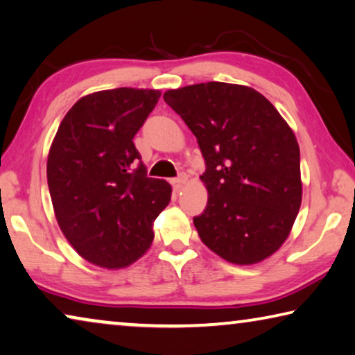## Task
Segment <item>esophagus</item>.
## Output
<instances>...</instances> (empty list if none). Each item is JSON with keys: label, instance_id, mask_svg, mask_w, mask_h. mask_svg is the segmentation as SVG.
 I'll return each instance as SVG.
<instances>
[{"label": "esophagus", "instance_id": "obj_1", "mask_svg": "<svg viewBox=\"0 0 355 355\" xmlns=\"http://www.w3.org/2000/svg\"><path fill=\"white\" fill-rule=\"evenodd\" d=\"M187 182H188V175H187V173H182L180 177L172 180V184H173V187H177V188H182L183 184H187Z\"/></svg>", "mask_w": 355, "mask_h": 355}]
</instances>
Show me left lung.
<instances>
[{
	"mask_svg": "<svg viewBox=\"0 0 355 355\" xmlns=\"http://www.w3.org/2000/svg\"><path fill=\"white\" fill-rule=\"evenodd\" d=\"M164 101L205 157L207 208L194 218L200 240L230 263L266 261L288 240L302 204L294 131L266 96L237 83L167 89Z\"/></svg>",
	"mask_w": 355,
	"mask_h": 355,
	"instance_id": "left-lung-1",
	"label": "left lung"
}]
</instances>
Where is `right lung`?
Returning <instances> with one entry per match:
<instances>
[{"label": "right lung", "mask_w": 355, "mask_h": 355, "mask_svg": "<svg viewBox=\"0 0 355 355\" xmlns=\"http://www.w3.org/2000/svg\"><path fill=\"white\" fill-rule=\"evenodd\" d=\"M159 89L115 88L87 94L60 123L47 157L50 198L61 232L77 254L107 270L131 266L155 239L171 202L164 180L148 178L132 139Z\"/></svg>", "instance_id": "right-lung-1"}]
</instances>
